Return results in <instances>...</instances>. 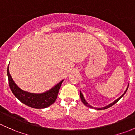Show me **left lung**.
Segmentation results:
<instances>
[{
	"instance_id": "1",
	"label": "left lung",
	"mask_w": 135,
	"mask_h": 135,
	"mask_svg": "<svg viewBox=\"0 0 135 135\" xmlns=\"http://www.w3.org/2000/svg\"><path fill=\"white\" fill-rule=\"evenodd\" d=\"M128 87H129V85H128V86H127V89H126V90L125 91V92L124 93V94H123V95H122L121 97H120L119 98H118V99H117V100H114L113 102H112V103H111V104H109V105H106V106H105V107H103V108H94V107L91 106V105H90V104H88V102H86V100H85L84 97L83 95H82V93H81V91H80V98H81V100H82V102H83V104H84L85 105H86V106H88V107H89V108H90L95 109H97V110H102V109H107V108H110V107H111V106H112V105H113L114 104H116V103H117V102H118V101L120 99V98H121L123 96H124V95H125V93H126V91H127V89H128Z\"/></svg>"
}]
</instances>
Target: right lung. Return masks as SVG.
<instances>
[{
  "mask_svg": "<svg viewBox=\"0 0 135 135\" xmlns=\"http://www.w3.org/2000/svg\"><path fill=\"white\" fill-rule=\"evenodd\" d=\"M9 85L13 95L25 105L35 109H43L53 104L57 98L59 89L64 80L57 84L55 86L42 93H32L23 91L18 88L13 80L9 73V66L7 69Z\"/></svg>",
  "mask_w": 135,
  "mask_h": 135,
  "instance_id": "right-lung-1",
  "label": "right lung"
}]
</instances>
